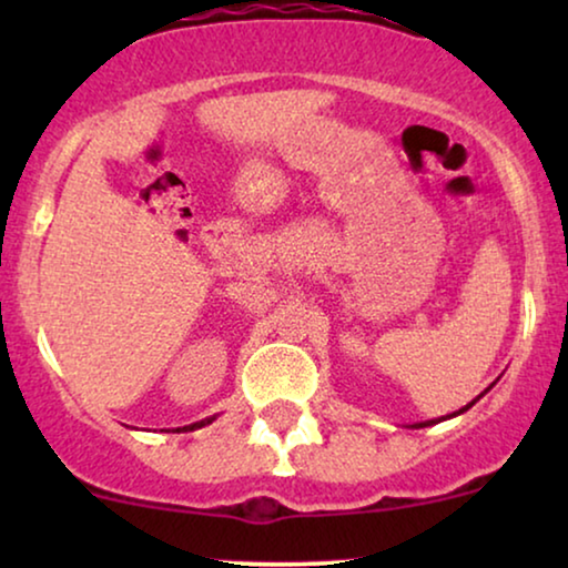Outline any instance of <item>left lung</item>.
<instances>
[{
	"instance_id": "1",
	"label": "left lung",
	"mask_w": 568,
	"mask_h": 568,
	"mask_svg": "<svg viewBox=\"0 0 568 568\" xmlns=\"http://www.w3.org/2000/svg\"><path fill=\"white\" fill-rule=\"evenodd\" d=\"M478 400V398H476ZM476 400H473V403H476ZM473 403H468V406H465V408H460V410H457V414H463V410H468L470 406H473ZM455 416V414H453ZM429 424H437V422H426V424H416V426H429Z\"/></svg>"
}]
</instances>
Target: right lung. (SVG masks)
<instances>
[{"label": "right lung", "instance_id": "right-lung-1", "mask_svg": "<svg viewBox=\"0 0 568 568\" xmlns=\"http://www.w3.org/2000/svg\"><path fill=\"white\" fill-rule=\"evenodd\" d=\"M212 422V418H206V422H199V424H191V426H185V429H196V426H204V424H209Z\"/></svg>", "mask_w": 568, "mask_h": 568}]
</instances>
